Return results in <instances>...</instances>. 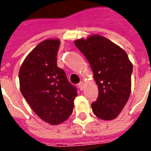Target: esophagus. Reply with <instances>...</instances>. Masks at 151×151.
I'll use <instances>...</instances> for the list:
<instances>
[{
	"instance_id": "esophagus-1",
	"label": "esophagus",
	"mask_w": 151,
	"mask_h": 151,
	"mask_svg": "<svg viewBox=\"0 0 151 151\" xmlns=\"http://www.w3.org/2000/svg\"><path fill=\"white\" fill-rule=\"evenodd\" d=\"M84 86L85 85H84V82H83V81H80V82L78 83V87H79V89H80L81 90H83Z\"/></svg>"
}]
</instances>
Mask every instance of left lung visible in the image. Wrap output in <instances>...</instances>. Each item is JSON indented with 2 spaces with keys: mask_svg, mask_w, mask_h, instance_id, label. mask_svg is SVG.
Wrapping results in <instances>:
<instances>
[{
  "mask_svg": "<svg viewBox=\"0 0 151 151\" xmlns=\"http://www.w3.org/2000/svg\"><path fill=\"white\" fill-rule=\"evenodd\" d=\"M74 44L89 61L98 85V97L91 104L93 114L102 120L118 117L131 91L132 63L127 53L109 39L94 34Z\"/></svg>",
  "mask_w": 151,
  "mask_h": 151,
  "instance_id": "left-lung-1",
  "label": "left lung"
}]
</instances>
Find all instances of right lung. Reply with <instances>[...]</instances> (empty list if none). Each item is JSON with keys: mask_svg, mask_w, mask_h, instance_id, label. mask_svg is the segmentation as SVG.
Wrapping results in <instances>:
<instances>
[{"mask_svg": "<svg viewBox=\"0 0 151 151\" xmlns=\"http://www.w3.org/2000/svg\"><path fill=\"white\" fill-rule=\"evenodd\" d=\"M58 39L41 41L25 58L19 70L20 89L30 107L50 125L67 120L73 110L77 89L57 65Z\"/></svg>", "mask_w": 151, "mask_h": 151, "instance_id": "right-lung-1", "label": "right lung"}]
</instances>
